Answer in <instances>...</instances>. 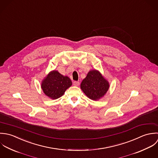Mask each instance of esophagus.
<instances>
[{"label":"esophagus","instance_id":"esophagus-1","mask_svg":"<svg viewBox=\"0 0 158 158\" xmlns=\"http://www.w3.org/2000/svg\"><path fill=\"white\" fill-rule=\"evenodd\" d=\"M73 85H74V86L77 87V86L79 85V82H78V81H74V82H73Z\"/></svg>","mask_w":158,"mask_h":158}]
</instances>
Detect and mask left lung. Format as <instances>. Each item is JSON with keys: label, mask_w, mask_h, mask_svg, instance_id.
<instances>
[{"label": "left lung", "mask_w": 158, "mask_h": 158, "mask_svg": "<svg viewBox=\"0 0 158 158\" xmlns=\"http://www.w3.org/2000/svg\"><path fill=\"white\" fill-rule=\"evenodd\" d=\"M109 88V82L96 69L90 71L81 84V89L85 95L95 101L103 97Z\"/></svg>", "instance_id": "1"}]
</instances>
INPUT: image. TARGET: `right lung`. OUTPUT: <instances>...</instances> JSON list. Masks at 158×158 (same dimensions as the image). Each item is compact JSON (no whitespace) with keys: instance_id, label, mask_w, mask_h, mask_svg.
<instances>
[{"instance_id":"1","label":"right lung","mask_w":158,"mask_h":158,"mask_svg":"<svg viewBox=\"0 0 158 158\" xmlns=\"http://www.w3.org/2000/svg\"><path fill=\"white\" fill-rule=\"evenodd\" d=\"M72 85L71 79L64 76L57 71H51L41 82V89L44 94L52 99H57Z\"/></svg>"}]
</instances>
